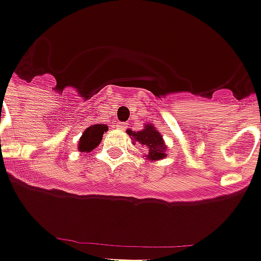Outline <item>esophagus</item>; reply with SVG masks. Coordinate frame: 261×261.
I'll list each match as a JSON object with an SVG mask.
<instances>
[{"label": "esophagus", "instance_id": "obj_1", "mask_svg": "<svg viewBox=\"0 0 261 261\" xmlns=\"http://www.w3.org/2000/svg\"><path fill=\"white\" fill-rule=\"evenodd\" d=\"M118 128H119L120 130H124L125 128H127V123H118V125H117Z\"/></svg>", "mask_w": 261, "mask_h": 261}]
</instances>
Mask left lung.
I'll list each match as a JSON object with an SVG mask.
<instances>
[{
	"instance_id": "left-lung-1",
	"label": "left lung",
	"mask_w": 261,
	"mask_h": 261,
	"mask_svg": "<svg viewBox=\"0 0 261 261\" xmlns=\"http://www.w3.org/2000/svg\"><path fill=\"white\" fill-rule=\"evenodd\" d=\"M128 134L133 143L138 142L139 144L146 147V159L148 161H156L167 156V147L162 139V134H160V132L152 124H146L143 129L138 132L128 130Z\"/></svg>"
}]
</instances>
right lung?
I'll use <instances>...</instances> for the list:
<instances>
[{
  "mask_svg": "<svg viewBox=\"0 0 261 261\" xmlns=\"http://www.w3.org/2000/svg\"><path fill=\"white\" fill-rule=\"evenodd\" d=\"M109 128L104 124H92L84 132L79 141V151L80 152H91L96 148L102 139V134Z\"/></svg>",
  "mask_w": 261,
  "mask_h": 261,
  "instance_id": "add662e5",
  "label": "right lung"
}]
</instances>
